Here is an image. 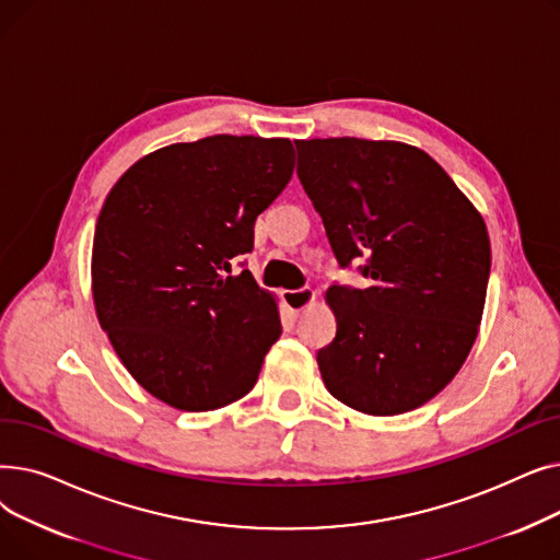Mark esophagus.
Returning <instances> with one entry per match:
<instances>
[{"label":"esophagus","mask_w":560,"mask_h":560,"mask_svg":"<svg viewBox=\"0 0 560 560\" xmlns=\"http://www.w3.org/2000/svg\"><path fill=\"white\" fill-rule=\"evenodd\" d=\"M313 302H315V290L311 288L283 292V304L290 308L292 315H302L308 306H313Z\"/></svg>","instance_id":"obj_1"}]
</instances>
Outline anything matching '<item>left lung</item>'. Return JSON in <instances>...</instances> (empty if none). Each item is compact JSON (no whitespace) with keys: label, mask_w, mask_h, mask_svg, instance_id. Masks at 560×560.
<instances>
[{"label":"left lung","mask_w":560,"mask_h":560,"mask_svg":"<svg viewBox=\"0 0 560 560\" xmlns=\"http://www.w3.org/2000/svg\"><path fill=\"white\" fill-rule=\"evenodd\" d=\"M300 182L342 268L372 285L327 290L336 338L317 351L327 390L365 416H399L463 368L483 317L488 229L452 176L397 140H298Z\"/></svg>","instance_id":"obj_1"}]
</instances>
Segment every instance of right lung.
I'll list each match as a JSON object with an SVG mask.
<instances>
[{
	"label": "right lung",
	"mask_w": 560,
	"mask_h": 560,
	"mask_svg": "<svg viewBox=\"0 0 560 560\" xmlns=\"http://www.w3.org/2000/svg\"><path fill=\"white\" fill-rule=\"evenodd\" d=\"M288 138L209 136L138 159L104 199L91 288L115 354L176 410L243 399L281 336L279 304L231 260L288 186Z\"/></svg>",
	"instance_id": "add662e5"
}]
</instances>
